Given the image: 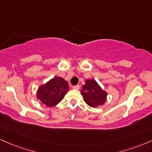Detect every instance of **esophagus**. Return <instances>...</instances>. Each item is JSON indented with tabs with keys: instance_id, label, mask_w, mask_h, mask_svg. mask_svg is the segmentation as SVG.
I'll use <instances>...</instances> for the list:
<instances>
[{
	"instance_id": "34e87169",
	"label": "esophagus",
	"mask_w": 152,
	"mask_h": 152,
	"mask_svg": "<svg viewBox=\"0 0 152 152\" xmlns=\"http://www.w3.org/2000/svg\"><path fill=\"white\" fill-rule=\"evenodd\" d=\"M72 88L73 89H75V90H78V89L80 88V86L79 85L74 86H72Z\"/></svg>"
}]
</instances>
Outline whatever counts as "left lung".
Returning <instances> with one entry per match:
<instances>
[{"instance_id": "left-lung-1", "label": "left lung", "mask_w": 152, "mask_h": 152, "mask_svg": "<svg viewBox=\"0 0 152 152\" xmlns=\"http://www.w3.org/2000/svg\"><path fill=\"white\" fill-rule=\"evenodd\" d=\"M84 101L91 107H95L103 105L106 100L107 94L100 88L96 81L88 79L86 84L82 86L81 91Z\"/></svg>"}]
</instances>
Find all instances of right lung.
<instances>
[{
	"instance_id": "1",
	"label": "right lung",
	"mask_w": 152,
	"mask_h": 152,
	"mask_svg": "<svg viewBox=\"0 0 152 152\" xmlns=\"http://www.w3.org/2000/svg\"><path fill=\"white\" fill-rule=\"evenodd\" d=\"M69 91L68 82L62 78L55 77L39 86L37 98L47 106L53 107L61 101Z\"/></svg>"
}]
</instances>
